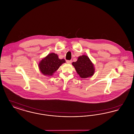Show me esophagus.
Wrapping results in <instances>:
<instances>
[{"instance_id":"1","label":"esophagus","mask_w":134,"mask_h":134,"mask_svg":"<svg viewBox=\"0 0 134 134\" xmlns=\"http://www.w3.org/2000/svg\"><path fill=\"white\" fill-rule=\"evenodd\" d=\"M66 62L67 63H72V60H67L66 61Z\"/></svg>"}]
</instances>
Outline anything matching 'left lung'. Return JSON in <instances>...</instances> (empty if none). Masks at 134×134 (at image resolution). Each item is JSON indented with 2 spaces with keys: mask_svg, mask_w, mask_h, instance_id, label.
Returning a JSON list of instances; mask_svg holds the SVG:
<instances>
[{
  "mask_svg": "<svg viewBox=\"0 0 134 134\" xmlns=\"http://www.w3.org/2000/svg\"><path fill=\"white\" fill-rule=\"evenodd\" d=\"M77 73L82 78H86L93 75L94 68L89 58L86 55L79 57L76 62L72 63Z\"/></svg>",
  "mask_w": 134,
  "mask_h": 134,
  "instance_id": "8db88e82",
  "label": "left lung"
}]
</instances>
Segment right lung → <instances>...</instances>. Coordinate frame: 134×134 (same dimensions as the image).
<instances>
[{"label":"right lung","instance_id":"add662e5","mask_svg":"<svg viewBox=\"0 0 134 134\" xmlns=\"http://www.w3.org/2000/svg\"><path fill=\"white\" fill-rule=\"evenodd\" d=\"M65 62L64 59H59L57 54L51 53L41 61L38 66L40 70L44 75L52 76Z\"/></svg>","mask_w":134,"mask_h":134}]
</instances>
